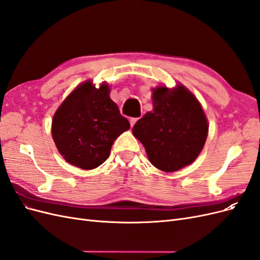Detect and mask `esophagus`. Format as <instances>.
Here are the masks:
<instances>
[{
    "label": "esophagus",
    "instance_id": "esophagus-1",
    "mask_svg": "<svg viewBox=\"0 0 260 260\" xmlns=\"http://www.w3.org/2000/svg\"><path fill=\"white\" fill-rule=\"evenodd\" d=\"M139 120V118H130V125L133 127L136 124V122Z\"/></svg>",
    "mask_w": 260,
    "mask_h": 260
}]
</instances>
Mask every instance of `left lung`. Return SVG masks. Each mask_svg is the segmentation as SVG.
Instances as JSON below:
<instances>
[{
    "label": "left lung",
    "instance_id": "left-lung-1",
    "mask_svg": "<svg viewBox=\"0 0 260 260\" xmlns=\"http://www.w3.org/2000/svg\"><path fill=\"white\" fill-rule=\"evenodd\" d=\"M153 111L133 125L132 133L145 147L157 169L174 172L191 165L205 145L208 121L200 102L184 85L153 89Z\"/></svg>",
    "mask_w": 260,
    "mask_h": 260
}]
</instances>
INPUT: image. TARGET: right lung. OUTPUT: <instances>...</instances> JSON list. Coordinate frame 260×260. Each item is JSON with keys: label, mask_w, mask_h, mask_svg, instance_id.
<instances>
[{"label": "right lung", "mask_w": 260, "mask_h": 260, "mask_svg": "<svg viewBox=\"0 0 260 260\" xmlns=\"http://www.w3.org/2000/svg\"><path fill=\"white\" fill-rule=\"evenodd\" d=\"M106 82L100 88L84 81L69 94L55 112L52 137L59 154L73 166L91 170L111 154L114 141L130 123L109 98Z\"/></svg>", "instance_id": "obj_1"}]
</instances>
